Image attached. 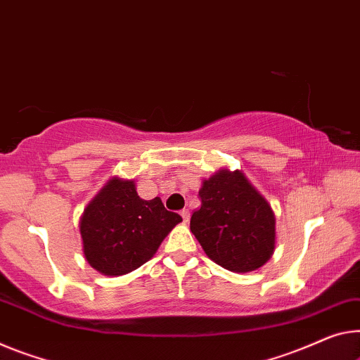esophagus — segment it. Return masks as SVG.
<instances>
[{
  "label": "esophagus",
  "mask_w": 360,
  "mask_h": 360,
  "mask_svg": "<svg viewBox=\"0 0 360 360\" xmlns=\"http://www.w3.org/2000/svg\"><path fill=\"white\" fill-rule=\"evenodd\" d=\"M180 215H181V219H184L185 224L190 222V211H188V209H184V211L180 212Z\"/></svg>",
  "instance_id": "obj_1"
}]
</instances>
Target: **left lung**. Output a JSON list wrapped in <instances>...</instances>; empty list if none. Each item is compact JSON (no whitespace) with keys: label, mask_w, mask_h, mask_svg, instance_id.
Instances as JSON below:
<instances>
[{"label":"left lung","mask_w":360,"mask_h":360,"mask_svg":"<svg viewBox=\"0 0 360 360\" xmlns=\"http://www.w3.org/2000/svg\"><path fill=\"white\" fill-rule=\"evenodd\" d=\"M190 230L206 256L230 272L257 270L275 251V214L241 170L219 169L202 181Z\"/></svg>","instance_id":"left-lung-1"}]
</instances>
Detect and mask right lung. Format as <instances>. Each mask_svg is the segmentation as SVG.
I'll return each mask as SVG.
<instances>
[{"label":"right lung","mask_w":360,"mask_h":360,"mask_svg":"<svg viewBox=\"0 0 360 360\" xmlns=\"http://www.w3.org/2000/svg\"><path fill=\"white\" fill-rule=\"evenodd\" d=\"M180 222V215L167 211L161 198L141 199L135 180L112 176L80 217L84 256L103 275L130 274L156 254Z\"/></svg>","instance_id":"right-lung-1"}]
</instances>
